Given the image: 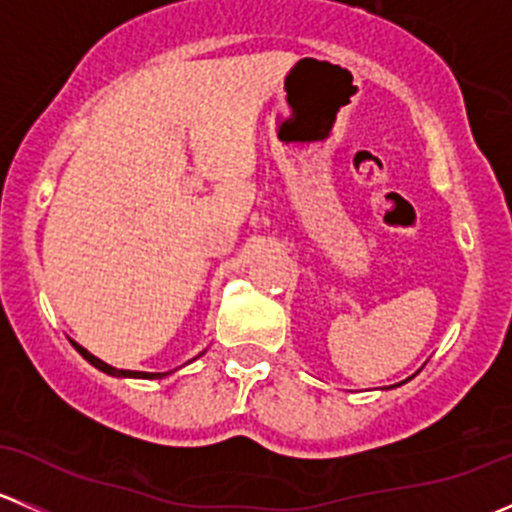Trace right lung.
Wrapping results in <instances>:
<instances>
[{
    "label": "right lung",
    "mask_w": 512,
    "mask_h": 512,
    "mask_svg": "<svg viewBox=\"0 0 512 512\" xmlns=\"http://www.w3.org/2000/svg\"><path fill=\"white\" fill-rule=\"evenodd\" d=\"M74 347H76V352H79L81 356H84L86 361H91V364H94L96 369L106 371V374H111V376H133V379H160V376H165V374H146V371H126V369H113V366L103 364L101 359H96L94 354H89V352H86L84 347H79V344H74Z\"/></svg>",
    "instance_id": "obj_1"
}]
</instances>
